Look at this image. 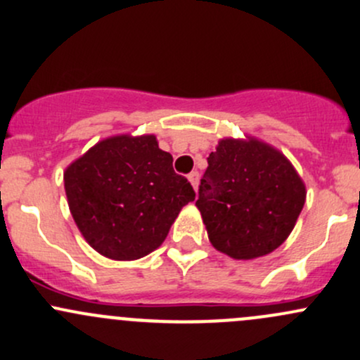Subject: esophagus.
<instances>
[{"instance_id":"esophagus-1","label":"esophagus","mask_w":360,"mask_h":360,"mask_svg":"<svg viewBox=\"0 0 360 360\" xmlns=\"http://www.w3.org/2000/svg\"><path fill=\"white\" fill-rule=\"evenodd\" d=\"M188 181H190L191 186L195 188V191L198 190V181H200V176H198V172H196V170H195V172H191L190 176H188Z\"/></svg>"}]
</instances>
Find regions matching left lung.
<instances>
[{
	"label": "left lung",
	"instance_id": "left-lung-1",
	"mask_svg": "<svg viewBox=\"0 0 360 360\" xmlns=\"http://www.w3.org/2000/svg\"><path fill=\"white\" fill-rule=\"evenodd\" d=\"M207 160L196 207L212 247L236 260L281 247L307 196L293 164L253 136L222 138Z\"/></svg>",
	"mask_w": 360,
	"mask_h": 360
}]
</instances>
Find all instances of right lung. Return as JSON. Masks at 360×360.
<instances>
[{
	"mask_svg": "<svg viewBox=\"0 0 360 360\" xmlns=\"http://www.w3.org/2000/svg\"><path fill=\"white\" fill-rule=\"evenodd\" d=\"M63 184L84 240L112 260H136L157 250L181 209L195 200L155 134L101 139L65 169Z\"/></svg>",
	"mask_w": 360,
	"mask_h": 360,
	"instance_id": "add662e5",
	"label": "right lung"
}]
</instances>
